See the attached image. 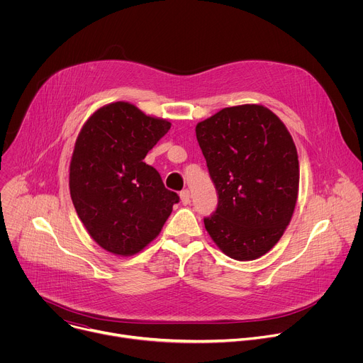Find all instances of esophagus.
Here are the masks:
<instances>
[{
	"mask_svg": "<svg viewBox=\"0 0 363 363\" xmlns=\"http://www.w3.org/2000/svg\"><path fill=\"white\" fill-rule=\"evenodd\" d=\"M179 196H181V202L184 205H188L191 202V195H189V191L188 189H184L179 192Z\"/></svg>",
	"mask_w": 363,
	"mask_h": 363,
	"instance_id": "obj_1",
	"label": "esophagus"
}]
</instances>
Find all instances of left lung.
I'll return each instance as SVG.
<instances>
[{
	"instance_id": "left-lung-1",
	"label": "left lung",
	"mask_w": 363,
	"mask_h": 363,
	"mask_svg": "<svg viewBox=\"0 0 363 363\" xmlns=\"http://www.w3.org/2000/svg\"><path fill=\"white\" fill-rule=\"evenodd\" d=\"M196 139L218 195L203 218L216 244L240 262L262 257L289 225L298 191V158L284 123L267 108H225L199 122Z\"/></svg>"
}]
</instances>
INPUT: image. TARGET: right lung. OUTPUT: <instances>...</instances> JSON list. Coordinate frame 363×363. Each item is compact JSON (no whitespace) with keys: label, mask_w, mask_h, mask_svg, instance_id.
I'll use <instances>...</instances> for the list:
<instances>
[{"label":"right lung","mask_w":363,"mask_h":363,"mask_svg":"<svg viewBox=\"0 0 363 363\" xmlns=\"http://www.w3.org/2000/svg\"><path fill=\"white\" fill-rule=\"evenodd\" d=\"M171 123L126 101L96 111L82 128L70 162V195L91 238L132 255L157 237L179 202L160 172L143 162Z\"/></svg>","instance_id":"add662e5"}]
</instances>
